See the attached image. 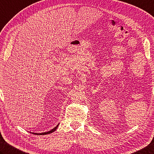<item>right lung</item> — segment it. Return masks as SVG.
I'll return each mask as SVG.
<instances>
[{
	"instance_id": "right-lung-1",
	"label": "right lung",
	"mask_w": 154,
	"mask_h": 154,
	"mask_svg": "<svg viewBox=\"0 0 154 154\" xmlns=\"http://www.w3.org/2000/svg\"><path fill=\"white\" fill-rule=\"evenodd\" d=\"M58 125H59V124H57V126L56 127H55L54 129H52L51 130H50V131H47V132H44V133H33V134H35V135H47V134H50V133H51L52 132H54V131H56V130L57 129V127H58Z\"/></svg>"
}]
</instances>
